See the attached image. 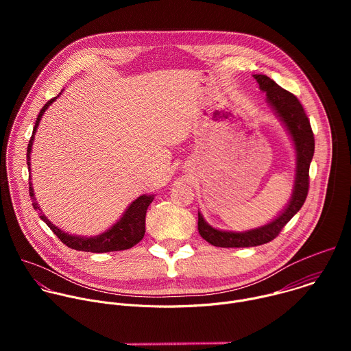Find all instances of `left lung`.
<instances>
[{
    "mask_svg": "<svg viewBox=\"0 0 351 351\" xmlns=\"http://www.w3.org/2000/svg\"><path fill=\"white\" fill-rule=\"evenodd\" d=\"M260 88L267 93V101L285 123L295 148V180L287 207L269 223L245 232L219 230L208 225L198 213V233L204 240L217 247H254L274 240L283 226L303 207L310 186V164L314 156V133L307 114L298 98L276 84L265 75H253Z\"/></svg>",
    "mask_w": 351,
    "mask_h": 351,
    "instance_id": "1",
    "label": "left lung"
}]
</instances>
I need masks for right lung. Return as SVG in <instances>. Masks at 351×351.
<instances>
[{
	"label": "right lung",
	"mask_w": 351,
	"mask_h": 351,
	"mask_svg": "<svg viewBox=\"0 0 351 351\" xmlns=\"http://www.w3.org/2000/svg\"><path fill=\"white\" fill-rule=\"evenodd\" d=\"M57 97H60V95H57ZM57 97H54V98L49 99V101H47V104L40 110V114L37 117V121H36V125L33 128V133H32V137H30V141H29V145H27L26 157H27V168L29 169H30L32 145H33V140H34L37 126H38V123L41 121V117L45 112V110L56 101ZM29 194H30V198H32L33 208L40 211L38 213L40 218L48 225L49 229H51L58 236V239L64 244H66L68 247H71L73 250H77V252H90V253L121 252V250H128V248H132L134 244H137L144 237V233H145V213H147L148 206L152 204L153 199H154V195H147V194L140 195L128 207V210L123 213L122 218L114 226H111L108 230H106L104 233L98 234V236L83 237V236H75V234L65 233L64 230H61L60 228L53 225L51 221H49L43 214L38 204L36 203L32 182H29Z\"/></svg>",
	"instance_id": "1"
}]
</instances>
